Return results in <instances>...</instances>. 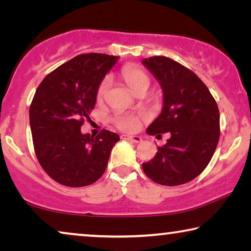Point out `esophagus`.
Instances as JSON below:
<instances>
[{"instance_id":"34e87169","label":"esophagus","mask_w":251,"mask_h":251,"mask_svg":"<svg viewBox=\"0 0 251 251\" xmlns=\"http://www.w3.org/2000/svg\"><path fill=\"white\" fill-rule=\"evenodd\" d=\"M122 139H127V141H131L134 143H142L143 139L139 136H130V135H122Z\"/></svg>"}]
</instances>
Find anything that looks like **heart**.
<instances>
[{
    "label": "heart",
    "instance_id": "1",
    "mask_svg": "<svg viewBox=\"0 0 251 251\" xmlns=\"http://www.w3.org/2000/svg\"><path fill=\"white\" fill-rule=\"evenodd\" d=\"M121 77L135 93H139L144 90H147L151 84V77L145 71L137 65L127 64L121 70ZM109 88V78L105 77L101 79L99 87L96 90L97 100H103ZM144 116L129 115V114H123L117 115L114 118V123L118 128L125 131H135L141 126V121Z\"/></svg>",
    "mask_w": 251,
    "mask_h": 251
}]
</instances>
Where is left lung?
Masks as SVG:
<instances>
[{
    "label": "left lung",
    "mask_w": 251,
    "mask_h": 251,
    "mask_svg": "<svg viewBox=\"0 0 251 251\" xmlns=\"http://www.w3.org/2000/svg\"><path fill=\"white\" fill-rule=\"evenodd\" d=\"M143 64L158 79L164 92L160 115L148 126L150 135L171 138L143 171L157 184L178 186L193 180L209 164L220 136L217 103L202 80L166 56L145 58Z\"/></svg>",
    "instance_id": "1"
}]
</instances>
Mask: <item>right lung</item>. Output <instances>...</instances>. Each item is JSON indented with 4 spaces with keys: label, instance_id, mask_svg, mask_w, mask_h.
Listing matches in <instances>:
<instances>
[{
    "label": "right lung",
    "instance_id": "1",
    "mask_svg": "<svg viewBox=\"0 0 251 251\" xmlns=\"http://www.w3.org/2000/svg\"><path fill=\"white\" fill-rule=\"evenodd\" d=\"M117 61L107 54H80L42 80L29 106L33 145L45 173L67 187L99 180L108 164L116 133H80L95 107L96 90Z\"/></svg>",
    "mask_w": 251,
    "mask_h": 251
}]
</instances>
